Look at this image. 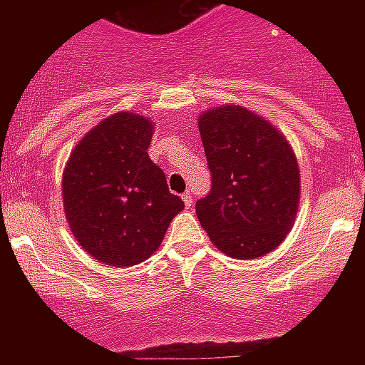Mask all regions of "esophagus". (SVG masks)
Returning <instances> with one entry per match:
<instances>
[{
	"label": "esophagus",
	"mask_w": 365,
	"mask_h": 365,
	"mask_svg": "<svg viewBox=\"0 0 365 365\" xmlns=\"http://www.w3.org/2000/svg\"><path fill=\"white\" fill-rule=\"evenodd\" d=\"M182 201H185V206H186V208H192V202H193L192 193H190V192H185V193H182Z\"/></svg>",
	"instance_id": "esophagus-1"
}]
</instances>
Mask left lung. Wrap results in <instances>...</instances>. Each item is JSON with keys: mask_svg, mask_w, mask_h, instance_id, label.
I'll return each mask as SVG.
<instances>
[{"mask_svg": "<svg viewBox=\"0 0 365 365\" xmlns=\"http://www.w3.org/2000/svg\"><path fill=\"white\" fill-rule=\"evenodd\" d=\"M212 188L195 202L215 247L254 259L278 247L292 228L299 170L276 128L240 106L210 109L199 120Z\"/></svg>", "mask_w": 365, "mask_h": 365, "instance_id": "8db88e82", "label": "left lung"}]
</instances>
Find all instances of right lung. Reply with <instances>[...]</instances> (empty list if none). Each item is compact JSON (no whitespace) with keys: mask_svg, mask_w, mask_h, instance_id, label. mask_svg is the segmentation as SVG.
<instances>
[{"mask_svg":"<svg viewBox=\"0 0 365 365\" xmlns=\"http://www.w3.org/2000/svg\"><path fill=\"white\" fill-rule=\"evenodd\" d=\"M151 128L133 113L106 118L74 148L63 172L71 230L80 247L106 265L131 267L148 259L185 208L148 155Z\"/></svg>","mask_w":365,"mask_h":365,"instance_id":"right-lung-1","label":"right lung"}]
</instances>
